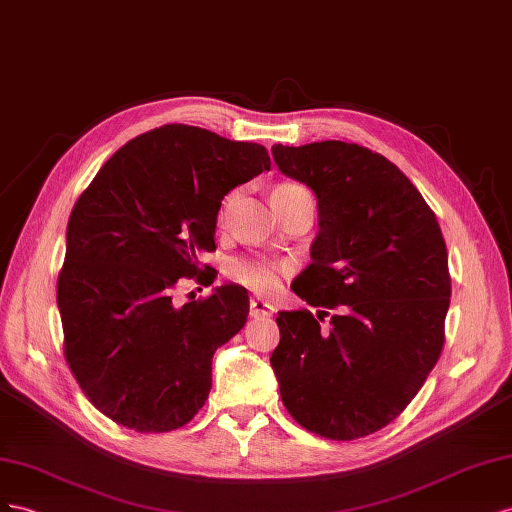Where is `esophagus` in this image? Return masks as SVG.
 I'll return each instance as SVG.
<instances>
[{
    "label": "esophagus",
    "instance_id": "1",
    "mask_svg": "<svg viewBox=\"0 0 512 512\" xmlns=\"http://www.w3.org/2000/svg\"><path fill=\"white\" fill-rule=\"evenodd\" d=\"M274 313V306L268 304L266 300L261 298H251V317L255 319H266Z\"/></svg>",
    "mask_w": 512,
    "mask_h": 512
}]
</instances>
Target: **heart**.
I'll return each instance as SVG.
<instances>
[{
  "mask_svg": "<svg viewBox=\"0 0 512 512\" xmlns=\"http://www.w3.org/2000/svg\"><path fill=\"white\" fill-rule=\"evenodd\" d=\"M291 188H298V184H279L272 193L291 191ZM236 195L238 191H231L223 197L221 208H218V218H223L227 214ZM227 276L231 281L253 289L261 296H272L281 283V266L266 257H233L227 264Z\"/></svg>",
  "mask_w": 512,
  "mask_h": 512,
  "instance_id": "b5f03b06",
  "label": "heart"
}]
</instances>
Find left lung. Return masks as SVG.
I'll list each match as a JSON object with an SVG mask.
<instances>
[{
    "label": "left lung",
    "instance_id": "left-lung-1",
    "mask_svg": "<svg viewBox=\"0 0 512 512\" xmlns=\"http://www.w3.org/2000/svg\"><path fill=\"white\" fill-rule=\"evenodd\" d=\"M272 154L317 197L313 261L291 289L319 311L279 313L270 364L298 425L358 440L390 425L440 360L446 242L418 188L382 154L345 141L279 143Z\"/></svg>",
    "mask_w": 512,
    "mask_h": 512
}]
</instances>
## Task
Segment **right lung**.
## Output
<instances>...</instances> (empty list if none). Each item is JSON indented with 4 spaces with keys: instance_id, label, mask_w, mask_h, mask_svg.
<instances>
[{
    "instance_id": "right-lung-1",
    "label": "right lung",
    "mask_w": 512,
    "mask_h": 512,
    "mask_svg": "<svg viewBox=\"0 0 512 512\" xmlns=\"http://www.w3.org/2000/svg\"><path fill=\"white\" fill-rule=\"evenodd\" d=\"M270 169L264 145L165 124L100 167L68 218L57 279L64 356L90 403L126 429L184 427L212 388L216 347L248 317L244 287L178 304L184 279L212 285L221 199Z\"/></svg>"
}]
</instances>
